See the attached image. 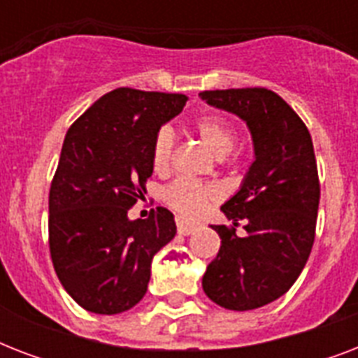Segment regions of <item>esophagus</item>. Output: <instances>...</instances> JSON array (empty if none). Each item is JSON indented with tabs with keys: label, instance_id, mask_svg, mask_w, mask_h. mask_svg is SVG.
<instances>
[{
	"label": "esophagus",
	"instance_id": "esophagus-1",
	"mask_svg": "<svg viewBox=\"0 0 358 358\" xmlns=\"http://www.w3.org/2000/svg\"><path fill=\"white\" fill-rule=\"evenodd\" d=\"M176 229H178V234L189 236L199 229V223H196V221H191V219L176 217Z\"/></svg>",
	"mask_w": 358,
	"mask_h": 358
}]
</instances>
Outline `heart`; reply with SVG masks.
<instances>
[{"label": "heart", "mask_w": 358, "mask_h": 358, "mask_svg": "<svg viewBox=\"0 0 358 358\" xmlns=\"http://www.w3.org/2000/svg\"><path fill=\"white\" fill-rule=\"evenodd\" d=\"M195 128L196 134L201 135V139L206 143L208 148L215 156L223 157L234 150L236 139H238L236 128L229 119H224L223 115H202L196 119ZM174 145H176V131L173 129V126H162L156 134L154 145H152V167L159 173L167 171L171 165V157H173ZM217 195L219 191L215 185L199 184V182H191V180H176L165 189L163 199L176 212L185 213V215H196Z\"/></svg>", "instance_id": "heart-1"}]
</instances>
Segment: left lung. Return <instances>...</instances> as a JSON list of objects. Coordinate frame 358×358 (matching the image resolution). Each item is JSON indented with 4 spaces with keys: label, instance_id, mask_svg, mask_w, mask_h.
<instances>
[{
    "label": "left lung",
    "instance_id": "obj_1",
    "mask_svg": "<svg viewBox=\"0 0 358 358\" xmlns=\"http://www.w3.org/2000/svg\"><path fill=\"white\" fill-rule=\"evenodd\" d=\"M212 108L236 115L252 137L255 162L221 212L243 238L212 224L221 249L202 277L213 303L229 310H255L292 288L310 256L316 234L320 180L312 137L299 115L267 89L204 91Z\"/></svg>",
    "mask_w": 358,
    "mask_h": 358
}]
</instances>
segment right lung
<instances>
[{
	"instance_id": "right-lung-1",
	"label": "right lung",
	"mask_w": 358,
	"mask_h": 358,
	"mask_svg": "<svg viewBox=\"0 0 358 358\" xmlns=\"http://www.w3.org/2000/svg\"><path fill=\"white\" fill-rule=\"evenodd\" d=\"M185 102L120 87L66 131L50 187V252L63 288L85 310L111 316L137 305L152 258L176 236L167 208L135 221L128 210L145 199L156 134Z\"/></svg>"
}]
</instances>
